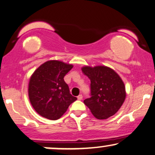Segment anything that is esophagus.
I'll use <instances>...</instances> for the list:
<instances>
[{"instance_id":"1","label":"esophagus","mask_w":155,"mask_h":155,"mask_svg":"<svg viewBox=\"0 0 155 155\" xmlns=\"http://www.w3.org/2000/svg\"><path fill=\"white\" fill-rule=\"evenodd\" d=\"M77 99H78V100H81V99H83V96H82L81 94H79L77 97Z\"/></svg>"}]
</instances>
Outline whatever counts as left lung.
<instances>
[{
	"label": "left lung",
	"instance_id": "left-lung-1",
	"mask_svg": "<svg viewBox=\"0 0 155 155\" xmlns=\"http://www.w3.org/2000/svg\"><path fill=\"white\" fill-rule=\"evenodd\" d=\"M83 73L91 81V97L84 103L97 119H105L115 114L126 98L124 84L118 74L105 66H84Z\"/></svg>",
	"mask_w": 155,
	"mask_h": 155
}]
</instances>
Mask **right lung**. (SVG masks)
Returning <instances> with one entry per match:
<instances>
[{"label":"right lung","mask_w":155,"mask_h":155,"mask_svg":"<svg viewBox=\"0 0 155 155\" xmlns=\"http://www.w3.org/2000/svg\"><path fill=\"white\" fill-rule=\"evenodd\" d=\"M73 65L60 61H48L41 64L31 76L28 97L38 114L51 120H56L66 112L77 98L70 94L64 76Z\"/></svg>","instance_id":"1"}]
</instances>
